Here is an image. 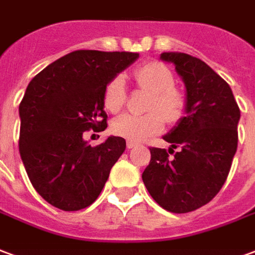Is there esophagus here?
<instances>
[{
	"label": "esophagus",
	"mask_w": 255,
	"mask_h": 255,
	"mask_svg": "<svg viewBox=\"0 0 255 255\" xmlns=\"http://www.w3.org/2000/svg\"><path fill=\"white\" fill-rule=\"evenodd\" d=\"M137 143L132 142V140H127V148H133V147H136Z\"/></svg>",
	"instance_id": "1"
}]
</instances>
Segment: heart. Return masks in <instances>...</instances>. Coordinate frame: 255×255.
<instances>
[{
  "label": "heart",
  "instance_id": "b5f03b06",
  "mask_svg": "<svg viewBox=\"0 0 255 255\" xmlns=\"http://www.w3.org/2000/svg\"><path fill=\"white\" fill-rule=\"evenodd\" d=\"M133 80L139 89L151 93L147 104V115H123L112 124V132L132 142L159 133L165 127V119L170 124L178 123L188 109L186 94L175 88V77L165 63L150 60L133 71ZM105 109L119 113L127 103V92L122 77L109 81L103 93Z\"/></svg>",
  "mask_w": 255,
  "mask_h": 255
}]
</instances>
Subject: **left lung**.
Here are the masks:
<instances>
[{
	"mask_svg": "<svg viewBox=\"0 0 255 255\" xmlns=\"http://www.w3.org/2000/svg\"><path fill=\"white\" fill-rule=\"evenodd\" d=\"M161 59L173 62L185 82L188 109L163 136L171 143L169 151L150 147L151 159L142 178L162 208L186 214L209 203L227 180L238 147L241 111L231 88L205 62L182 52H163Z\"/></svg>",
	"mask_w": 255,
	"mask_h": 255,
	"instance_id": "left-lung-1",
	"label": "left lung"
}]
</instances>
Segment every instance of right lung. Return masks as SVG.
<instances>
[{
  "label": "right lung",
  "instance_id": "add662e5",
  "mask_svg": "<svg viewBox=\"0 0 255 255\" xmlns=\"http://www.w3.org/2000/svg\"><path fill=\"white\" fill-rule=\"evenodd\" d=\"M137 56L127 51H73L28 85L18 107V150L31 184L51 205L80 211L101 193L126 140L109 136L92 147L82 135L107 128L104 89Z\"/></svg>",
  "mask_w": 255,
  "mask_h": 255
}]
</instances>
